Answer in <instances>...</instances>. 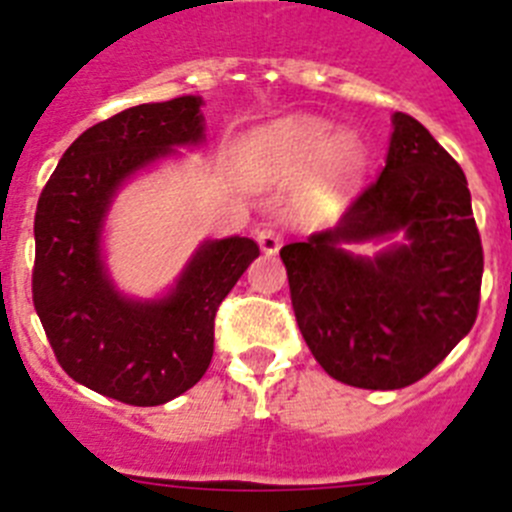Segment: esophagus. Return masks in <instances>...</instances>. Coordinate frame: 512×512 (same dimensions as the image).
<instances>
[{
  "mask_svg": "<svg viewBox=\"0 0 512 512\" xmlns=\"http://www.w3.org/2000/svg\"><path fill=\"white\" fill-rule=\"evenodd\" d=\"M256 241H259V248L266 256H274V253L282 248V233L274 228H261L259 233H256Z\"/></svg>",
  "mask_w": 512,
  "mask_h": 512,
  "instance_id": "1",
  "label": "esophagus"
}]
</instances>
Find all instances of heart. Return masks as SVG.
Returning a JSON list of instances; mask_svg holds the SVG:
<instances>
[{"mask_svg":"<svg viewBox=\"0 0 512 512\" xmlns=\"http://www.w3.org/2000/svg\"><path fill=\"white\" fill-rule=\"evenodd\" d=\"M248 161L266 179L318 174L325 192L343 194L359 179L366 153L351 133L336 135L330 122L295 115L256 130L248 140Z\"/></svg>","mask_w":512,"mask_h":512,"instance_id":"obj_1","label":"heart"}]
</instances>
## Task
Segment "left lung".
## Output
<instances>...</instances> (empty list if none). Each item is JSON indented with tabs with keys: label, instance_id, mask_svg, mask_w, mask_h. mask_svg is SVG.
<instances>
[{
	"label": "left lung",
	"instance_id": "1",
	"mask_svg": "<svg viewBox=\"0 0 512 512\" xmlns=\"http://www.w3.org/2000/svg\"><path fill=\"white\" fill-rule=\"evenodd\" d=\"M402 234V242H392ZM388 241L374 257L350 251ZM315 361L361 390H400L436 369L477 320L482 241L467 176L428 130L392 115L382 174L336 228L279 251Z\"/></svg>",
	"mask_w": 512,
	"mask_h": 512
}]
</instances>
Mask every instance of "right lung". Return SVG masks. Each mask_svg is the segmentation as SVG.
<instances>
[{
	"mask_svg": "<svg viewBox=\"0 0 512 512\" xmlns=\"http://www.w3.org/2000/svg\"><path fill=\"white\" fill-rule=\"evenodd\" d=\"M205 143L202 97L138 104L66 148L35 212L33 302L63 372L112 400L151 408L200 382L215 312L256 256L251 238L202 241L161 297H128L104 264L117 192L140 171Z\"/></svg>",
	"mask_w": 512,
	"mask_h": 512,
	"instance_id": "1",
	"label": "right lung"
}]
</instances>
